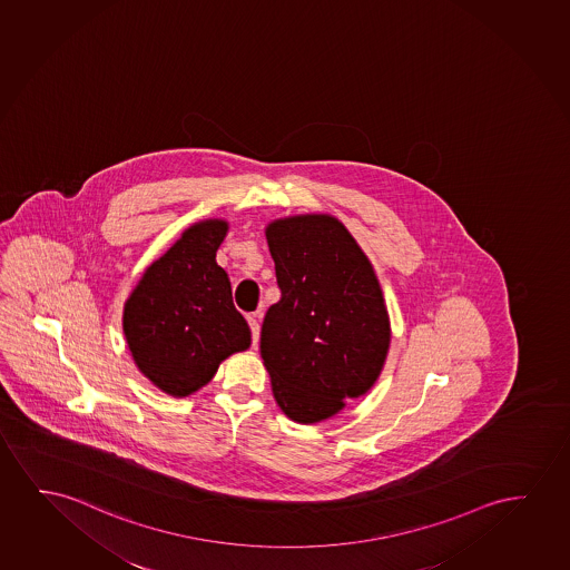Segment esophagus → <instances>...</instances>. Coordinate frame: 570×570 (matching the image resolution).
I'll use <instances>...</instances> for the list:
<instances>
[{
  "label": "esophagus",
  "mask_w": 570,
  "mask_h": 570,
  "mask_svg": "<svg viewBox=\"0 0 570 570\" xmlns=\"http://www.w3.org/2000/svg\"><path fill=\"white\" fill-rule=\"evenodd\" d=\"M258 313H250L249 317H247V321H249L250 325V333H253V344L258 343V335H261V325H258Z\"/></svg>",
  "instance_id": "obj_1"
}]
</instances>
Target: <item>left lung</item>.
<instances>
[{
  "mask_svg": "<svg viewBox=\"0 0 570 570\" xmlns=\"http://www.w3.org/2000/svg\"><path fill=\"white\" fill-rule=\"evenodd\" d=\"M281 302L261 328V356L276 403L299 424H315L362 397L390 351L387 307L374 266L328 214L266 226Z\"/></svg>",
  "mask_w": 570,
  "mask_h": 570,
  "instance_id": "8db88e82",
  "label": "left lung"
}]
</instances>
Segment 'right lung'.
Here are the masks:
<instances>
[{
    "instance_id": "1",
    "label": "right lung",
    "mask_w": 570,
    "mask_h": 570,
    "mask_svg": "<svg viewBox=\"0 0 570 570\" xmlns=\"http://www.w3.org/2000/svg\"><path fill=\"white\" fill-rule=\"evenodd\" d=\"M226 234L224 219L188 227L126 299L122 328L134 362L173 397L200 390L227 356L249 348V325L216 263Z\"/></svg>"
}]
</instances>
